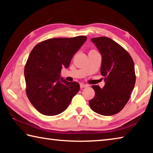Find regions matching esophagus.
<instances>
[{"mask_svg":"<svg viewBox=\"0 0 153 153\" xmlns=\"http://www.w3.org/2000/svg\"><path fill=\"white\" fill-rule=\"evenodd\" d=\"M88 85H87V84H80V88H81V89L84 88H86V87H88Z\"/></svg>","mask_w":153,"mask_h":153,"instance_id":"esophagus-1","label":"esophagus"}]
</instances>
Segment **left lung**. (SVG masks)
Instances as JSON below:
<instances>
[{
    "label": "left lung",
    "instance_id": "8db88e82",
    "mask_svg": "<svg viewBox=\"0 0 153 153\" xmlns=\"http://www.w3.org/2000/svg\"><path fill=\"white\" fill-rule=\"evenodd\" d=\"M91 41L102 56L100 74L105 77V84L102 88L92 86L95 96L89 101L90 107L100 115H115L125 107L135 86L133 59L122 46L109 38H93Z\"/></svg>",
    "mask_w": 153,
    "mask_h": 153
}]
</instances>
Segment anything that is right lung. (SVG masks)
Instances as JSON below:
<instances>
[{
	"label": "right lung",
	"instance_id": "right-lung-1",
	"mask_svg": "<svg viewBox=\"0 0 153 153\" xmlns=\"http://www.w3.org/2000/svg\"><path fill=\"white\" fill-rule=\"evenodd\" d=\"M86 39L84 36L51 38L31 51L24 69L26 94L40 113L48 116L61 113L78 92L79 83L67 82L61 77V71L69 66Z\"/></svg>",
	"mask_w": 153,
	"mask_h": 153
}]
</instances>
